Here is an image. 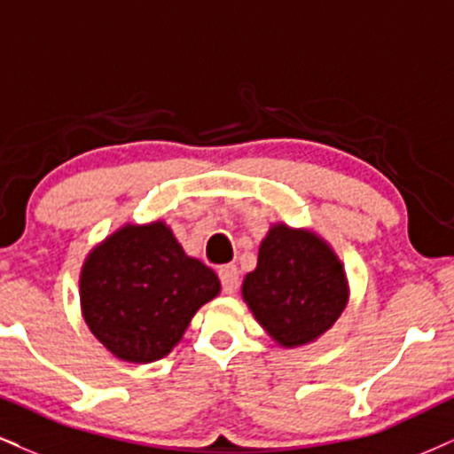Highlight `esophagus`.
<instances>
[{
    "mask_svg": "<svg viewBox=\"0 0 454 454\" xmlns=\"http://www.w3.org/2000/svg\"><path fill=\"white\" fill-rule=\"evenodd\" d=\"M218 278H221V286L227 294H233L239 286V271L236 265H223L218 267Z\"/></svg>",
    "mask_w": 454,
    "mask_h": 454,
    "instance_id": "1",
    "label": "esophagus"
}]
</instances>
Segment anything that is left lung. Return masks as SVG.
<instances>
[{
    "label": "left lung",
    "instance_id": "left-lung-1",
    "mask_svg": "<svg viewBox=\"0 0 454 454\" xmlns=\"http://www.w3.org/2000/svg\"><path fill=\"white\" fill-rule=\"evenodd\" d=\"M347 293L333 248L316 233L286 225L270 229L256 270L242 284L256 322L284 347L307 345L326 333L343 313Z\"/></svg>",
    "mask_w": 454,
    "mask_h": 454
}]
</instances>
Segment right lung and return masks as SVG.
Wrapping results in <instances>:
<instances>
[{
	"label": "right lung",
	"mask_w": 454,
	"mask_h": 454,
	"mask_svg": "<svg viewBox=\"0 0 454 454\" xmlns=\"http://www.w3.org/2000/svg\"><path fill=\"white\" fill-rule=\"evenodd\" d=\"M218 290L216 273L184 254L161 221L121 227L88 254L80 276L88 328L111 354L137 364L170 354Z\"/></svg>",
	"instance_id": "1"
}]
</instances>
